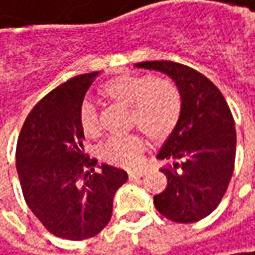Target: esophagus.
Instances as JSON below:
<instances>
[{
	"label": "esophagus",
	"mask_w": 255,
	"mask_h": 255,
	"mask_svg": "<svg viewBox=\"0 0 255 255\" xmlns=\"http://www.w3.org/2000/svg\"><path fill=\"white\" fill-rule=\"evenodd\" d=\"M144 174H145L144 172H129L128 173V177H129V180H138Z\"/></svg>",
	"instance_id": "esophagus-1"
}]
</instances>
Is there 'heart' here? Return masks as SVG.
Listing matches in <instances>:
<instances>
[{"label":"heart","mask_w":255,"mask_h":255,"mask_svg":"<svg viewBox=\"0 0 255 255\" xmlns=\"http://www.w3.org/2000/svg\"><path fill=\"white\" fill-rule=\"evenodd\" d=\"M104 92L131 108V123L137 124L150 137L163 140L176 129L183 111V98L177 85L167 78L148 75H126L104 86ZM79 126L86 137L99 132L98 108L86 98L79 108ZM145 150L140 134L128 132L107 138L99 148V157L120 167H134Z\"/></svg>","instance_id":"b5f03b06"}]
</instances>
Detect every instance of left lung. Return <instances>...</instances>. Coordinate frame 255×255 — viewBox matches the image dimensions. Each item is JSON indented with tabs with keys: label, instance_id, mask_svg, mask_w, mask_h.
<instances>
[{
	"label": "left lung",
	"instance_id": "1",
	"mask_svg": "<svg viewBox=\"0 0 255 255\" xmlns=\"http://www.w3.org/2000/svg\"><path fill=\"white\" fill-rule=\"evenodd\" d=\"M135 68L169 75L183 98L182 118L157 154L167 187L154 196L164 218L192 224L222 201L235 164L237 134L230 107L214 83L198 70L170 62H141Z\"/></svg>",
	"mask_w": 255,
	"mask_h": 255
}]
</instances>
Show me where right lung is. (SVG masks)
Masks as SVG:
<instances>
[{
  "mask_svg": "<svg viewBox=\"0 0 255 255\" xmlns=\"http://www.w3.org/2000/svg\"><path fill=\"white\" fill-rule=\"evenodd\" d=\"M98 72L62 83L30 111L18 135L15 163L25 203L54 237L82 241L102 231L128 174L83 150L79 108ZM88 172H86V169Z\"/></svg>",
  "mask_w": 255,
  "mask_h": 255,
  "instance_id": "obj_1",
  "label": "right lung"
}]
</instances>
